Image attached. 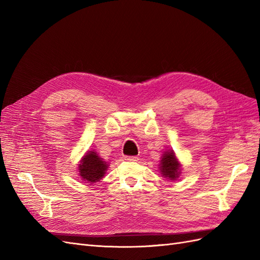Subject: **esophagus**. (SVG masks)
<instances>
[{
    "mask_svg": "<svg viewBox=\"0 0 260 260\" xmlns=\"http://www.w3.org/2000/svg\"><path fill=\"white\" fill-rule=\"evenodd\" d=\"M124 159L128 161H138L139 160L137 156H127V157H124Z\"/></svg>",
    "mask_w": 260,
    "mask_h": 260,
    "instance_id": "34e87169",
    "label": "esophagus"
}]
</instances>
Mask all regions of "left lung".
<instances>
[{"instance_id": "1", "label": "left lung", "mask_w": 260, "mask_h": 260, "mask_svg": "<svg viewBox=\"0 0 260 260\" xmlns=\"http://www.w3.org/2000/svg\"><path fill=\"white\" fill-rule=\"evenodd\" d=\"M159 172L161 177L168 180L175 181L180 177L181 174V164L172 149L165 151L160 157Z\"/></svg>"}]
</instances>
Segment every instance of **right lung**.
<instances>
[{"mask_svg":"<svg viewBox=\"0 0 260 260\" xmlns=\"http://www.w3.org/2000/svg\"><path fill=\"white\" fill-rule=\"evenodd\" d=\"M78 164L79 177L86 183H95L104 178L109 165L95 151H88Z\"/></svg>","mask_w":260,"mask_h":260,"instance_id":"obj_1","label":"right lung"}]
</instances>
